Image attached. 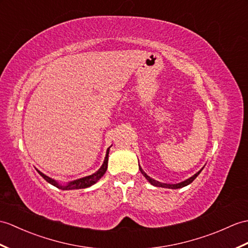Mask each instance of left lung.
Masks as SVG:
<instances>
[{
    "label": "left lung",
    "instance_id": "8db88e82",
    "mask_svg": "<svg viewBox=\"0 0 248 248\" xmlns=\"http://www.w3.org/2000/svg\"><path fill=\"white\" fill-rule=\"evenodd\" d=\"M140 171H141V173L146 176V178L147 180L150 182L153 186H156V187H163V188H171V189H178V188H182V187H185V186H187V185H189L190 183H192L195 178H197V176L201 173V171L202 170H200L198 173H195L193 176H191L190 178H188V180H186V181H184V182H182V183H178V184H174V185H170V184H163V183H159V182H156V181H154V180H152V178L150 177V176H148L145 172L142 171V169L141 168H140Z\"/></svg>",
    "mask_w": 248,
    "mask_h": 248
}]
</instances>
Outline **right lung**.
<instances>
[{"mask_svg": "<svg viewBox=\"0 0 248 248\" xmlns=\"http://www.w3.org/2000/svg\"><path fill=\"white\" fill-rule=\"evenodd\" d=\"M108 151H110V148L108 149L107 150V155H106V158H105V162H103L101 168L98 170L97 172H95L94 174L92 175H89V176H85V177H82V178H79V180H76V181H73L71 183H68L67 185H60V184L57 183L55 180H53V178H50L48 176H46L45 174H43L42 172H40L39 170L38 173L41 175L44 180L46 182H48L49 184H51V185H54L55 187L59 188V189H62V190H73V189H83V188H88L92 185H94V184L98 181L100 180V177L106 173L107 171V168H108Z\"/></svg>", "mask_w": 248, "mask_h": 248, "instance_id": "right-lung-1", "label": "right lung"}]
</instances>
